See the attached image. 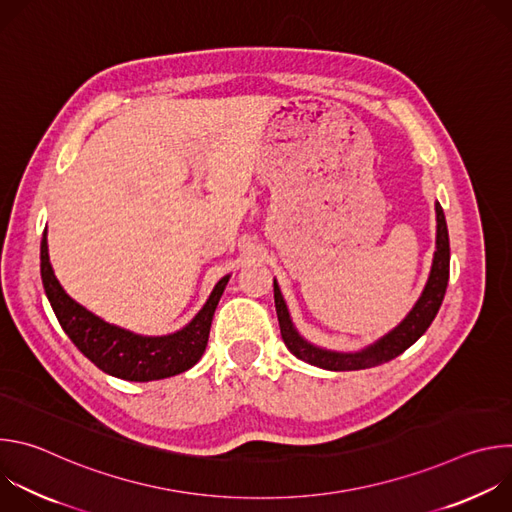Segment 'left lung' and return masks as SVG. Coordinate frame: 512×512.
<instances>
[{"label":"left lung","instance_id":"left-lung-1","mask_svg":"<svg viewBox=\"0 0 512 512\" xmlns=\"http://www.w3.org/2000/svg\"><path fill=\"white\" fill-rule=\"evenodd\" d=\"M435 212H437V239H435L437 249L433 255L431 273H429V279H427V285L423 289L421 298L417 300V304L409 312V316L393 332L383 336L373 346L364 348L362 352H354V354L332 352V350H324V348H318V346H312L310 342H306L296 332L294 324H291L285 302L281 298V291H279L277 283L273 281V298H275L279 330H281V338H283L287 350L294 356L314 364V367H320L326 371H358V369H371V367H377V364L389 362L395 356H399L401 352H405L411 344H415L425 334V330L429 328L433 318L437 316V310H440V306L444 302L448 279H450V237H448L446 216H444L440 202L435 204Z\"/></svg>","mask_w":512,"mask_h":512}]
</instances>
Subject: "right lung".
I'll list each match as a JSON object with an SVG mask.
<instances>
[{"label": "right lung", "mask_w": 512, "mask_h": 512, "mask_svg": "<svg viewBox=\"0 0 512 512\" xmlns=\"http://www.w3.org/2000/svg\"><path fill=\"white\" fill-rule=\"evenodd\" d=\"M40 273L48 302L72 344L103 373L139 383L174 377L194 367L204 354L214 310L229 281L227 275L216 283L208 302L186 328L152 338L107 324L66 294L50 267L46 231L40 243Z\"/></svg>", "instance_id": "1"}]
</instances>
